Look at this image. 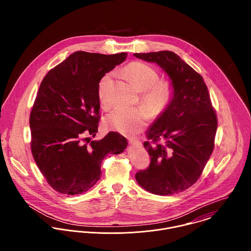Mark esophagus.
Instances as JSON below:
<instances>
[{
    "instance_id": "obj_1",
    "label": "esophagus",
    "mask_w": 251,
    "mask_h": 251,
    "mask_svg": "<svg viewBox=\"0 0 251 251\" xmlns=\"http://www.w3.org/2000/svg\"><path fill=\"white\" fill-rule=\"evenodd\" d=\"M128 142L131 145H135V146H140L141 145V142L139 140H136V139H133V138H129Z\"/></svg>"
}]
</instances>
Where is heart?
Segmentation results:
<instances>
[{"instance_id":"1","label":"heart","mask_w":251,"mask_h":251,"mask_svg":"<svg viewBox=\"0 0 251 251\" xmlns=\"http://www.w3.org/2000/svg\"><path fill=\"white\" fill-rule=\"evenodd\" d=\"M126 73L141 91L140 100L144 106L126 108L118 106L105 118L106 126L125 135L132 136L146 126L150 113L152 117L161 115L174 100L175 90L171 82L159 81V74L152 67L132 62L126 68ZM112 73H106L99 83V100L102 106L110 104V87Z\"/></svg>"}]
</instances>
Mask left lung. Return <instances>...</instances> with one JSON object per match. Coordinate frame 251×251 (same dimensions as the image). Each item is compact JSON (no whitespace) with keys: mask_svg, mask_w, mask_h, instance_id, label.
<instances>
[{"mask_svg":"<svg viewBox=\"0 0 251 251\" xmlns=\"http://www.w3.org/2000/svg\"><path fill=\"white\" fill-rule=\"evenodd\" d=\"M134 56L159 65L175 90L170 106L147 131L151 162L135 178L153 194L179 193L200 178L215 148L217 117L210 93L202 75L172 51Z\"/></svg>","mask_w":251,"mask_h":251,"instance_id":"left-lung-1","label":"left lung"}]
</instances>
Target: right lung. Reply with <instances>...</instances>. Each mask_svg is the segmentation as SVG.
<instances>
[{
  "label": "right lung",
  "mask_w": 251,
  "mask_h": 251,
  "mask_svg": "<svg viewBox=\"0 0 251 251\" xmlns=\"http://www.w3.org/2000/svg\"><path fill=\"white\" fill-rule=\"evenodd\" d=\"M126 56L77 51L44 76L30 114L31 150L54 190L86 192L100 179L105 155L126 148V137L114 131L91 141L100 120L99 83Z\"/></svg>",
  "instance_id": "1"
}]
</instances>
